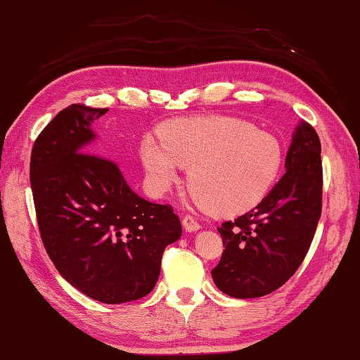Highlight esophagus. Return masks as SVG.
<instances>
[{"mask_svg":"<svg viewBox=\"0 0 360 360\" xmlns=\"http://www.w3.org/2000/svg\"><path fill=\"white\" fill-rule=\"evenodd\" d=\"M181 224H183V227H185L186 232H198V230L200 229V224L189 214H186L185 218H183Z\"/></svg>","mask_w":360,"mask_h":360,"instance_id":"esophagus-1","label":"esophagus"}]
</instances>
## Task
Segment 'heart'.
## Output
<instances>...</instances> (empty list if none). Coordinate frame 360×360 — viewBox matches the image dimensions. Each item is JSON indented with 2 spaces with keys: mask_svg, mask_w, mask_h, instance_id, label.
<instances>
[{
  "mask_svg": "<svg viewBox=\"0 0 360 360\" xmlns=\"http://www.w3.org/2000/svg\"><path fill=\"white\" fill-rule=\"evenodd\" d=\"M146 136L139 157L157 193H167L189 166L194 198L210 212L232 216L254 208L273 188L283 162L274 134L226 116L177 119Z\"/></svg>",
  "mask_w": 360,
  "mask_h": 360,
  "instance_id": "b5f03b06",
  "label": "heart"
}]
</instances>
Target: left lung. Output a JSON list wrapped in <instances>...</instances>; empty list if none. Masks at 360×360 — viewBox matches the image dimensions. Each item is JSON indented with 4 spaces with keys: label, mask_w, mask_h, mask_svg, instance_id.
<instances>
[{
    "label": "left lung",
    "mask_w": 360,
    "mask_h": 360,
    "mask_svg": "<svg viewBox=\"0 0 360 360\" xmlns=\"http://www.w3.org/2000/svg\"><path fill=\"white\" fill-rule=\"evenodd\" d=\"M321 144L300 122L285 157V174L263 200L218 229L224 249L212 277L222 293L260 297L282 287L300 268L321 216Z\"/></svg>",
    "instance_id": "8db88e82"
}]
</instances>
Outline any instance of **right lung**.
Segmentation results:
<instances>
[{
  "label": "right lung",
  "mask_w": 360,
  "mask_h": 360,
  "mask_svg": "<svg viewBox=\"0 0 360 360\" xmlns=\"http://www.w3.org/2000/svg\"><path fill=\"white\" fill-rule=\"evenodd\" d=\"M108 110L72 105L34 142L30 179L44 246L64 279L105 304L153 290L165 248L181 236L171 205L142 199L92 146Z\"/></svg>",
  "instance_id": "obj_1"
}]
</instances>
